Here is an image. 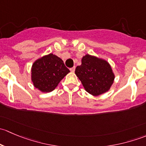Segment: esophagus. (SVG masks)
I'll return each mask as SVG.
<instances>
[{
	"instance_id": "1",
	"label": "esophagus",
	"mask_w": 146,
	"mask_h": 146,
	"mask_svg": "<svg viewBox=\"0 0 146 146\" xmlns=\"http://www.w3.org/2000/svg\"><path fill=\"white\" fill-rule=\"evenodd\" d=\"M75 70H76V67H75V66H73V68H70V70L71 72H74Z\"/></svg>"
}]
</instances>
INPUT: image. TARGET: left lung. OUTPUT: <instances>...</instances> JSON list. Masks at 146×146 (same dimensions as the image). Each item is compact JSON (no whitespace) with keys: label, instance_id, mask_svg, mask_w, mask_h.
Returning <instances> with one entry per match:
<instances>
[{"label":"left lung","instance_id":"1","mask_svg":"<svg viewBox=\"0 0 146 146\" xmlns=\"http://www.w3.org/2000/svg\"><path fill=\"white\" fill-rule=\"evenodd\" d=\"M80 66L76 68V76L88 93L98 96L107 92L114 82V74L107 61L86 54Z\"/></svg>","mask_w":146,"mask_h":146}]
</instances>
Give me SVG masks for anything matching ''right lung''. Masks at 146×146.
I'll return each mask as SVG.
<instances>
[{"label":"right lung","mask_w":146,"mask_h":146,"mask_svg":"<svg viewBox=\"0 0 146 146\" xmlns=\"http://www.w3.org/2000/svg\"><path fill=\"white\" fill-rule=\"evenodd\" d=\"M69 72L61 58L49 54L32 64V81L34 86L42 92H51Z\"/></svg>","instance_id":"add662e5"}]
</instances>
